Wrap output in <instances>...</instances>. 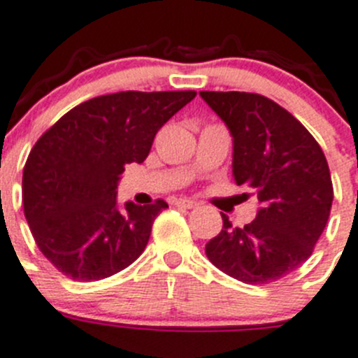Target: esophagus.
I'll return each instance as SVG.
<instances>
[{"mask_svg":"<svg viewBox=\"0 0 358 358\" xmlns=\"http://www.w3.org/2000/svg\"><path fill=\"white\" fill-rule=\"evenodd\" d=\"M176 204L179 206V208H185V209H193V208H196V206H199L195 201H189V199H179Z\"/></svg>","mask_w":358,"mask_h":358,"instance_id":"obj_1","label":"esophagus"}]
</instances>
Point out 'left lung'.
<instances>
[{
  "label": "left lung",
  "mask_w": 358,
  "mask_h": 358,
  "mask_svg": "<svg viewBox=\"0 0 358 358\" xmlns=\"http://www.w3.org/2000/svg\"><path fill=\"white\" fill-rule=\"evenodd\" d=\"M201 96L232 134L236 185L254 189L261 202L245 227L222 215L224 229L206 245V254L229 277L271 284L313 255L329 222L334 186L327 157L300 120L261 94Z\"/></svg>",
  "instance_id": "obj_1"
}]
</instances>
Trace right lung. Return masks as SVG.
<instances>
[{"mask_svg":"<svg viewBox=\"0 0 358 358\" xmlns=\"http://www.w3.org/2000/svg\"><path fill=\"white\" fill-rule=\"evenodd\" d=\"M195 96L127 90L94 97L37 140L22 170V208L35 243L58 271L101 280L142 255L169 204L127 202L119 211L117 182L127 163L145 162L157 131Z\"/></svg>","mask_w":358,"mask_h":358,"instance_id":"1","label":"right lung"}]
</instances>
